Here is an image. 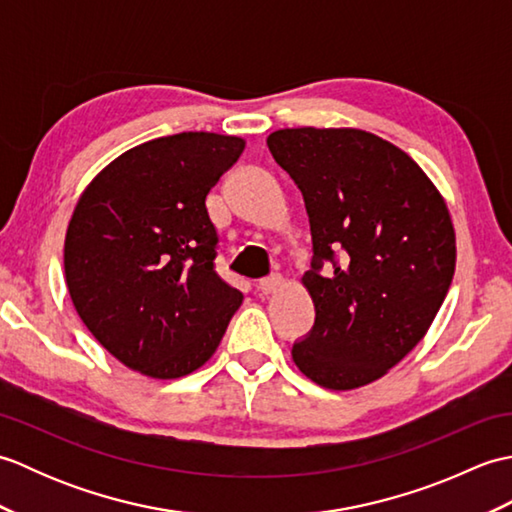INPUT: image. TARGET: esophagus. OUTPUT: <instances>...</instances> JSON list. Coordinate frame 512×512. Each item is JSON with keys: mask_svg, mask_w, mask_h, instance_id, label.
<instances>
[{"mask_svg": "<svg viewBox=\"0 0 512 512\" xmlns=\"http://www.w3.org/2000/svg\"><path fill=\"white\" fill-rule=\"evenodd\" d=\"M281 286H284V279H281L279 275H273V277H266L259 281L257 288L262 295H273V292H277Z\"/></svg>", "mask_w": 512, "mask_h": 512, "instance_id": "esophagus-1", "label": "esophagus"}]
</instances>
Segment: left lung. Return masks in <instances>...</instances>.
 I'll list each match as a JSON object with an SVG mask.
<instances>
[{"label":"left lung","instance_id":"left-lung-1","mask_svg":"<svg viewBox=\"0 0 512 512\" xmlns=\"http://www.w3.org/2000/svg\"><path fill=\"white\" fill-rule=\"evenodd\" d=\"M266 143L299 187L312 233L301 281L317 317L292 361L325 389L374 383L422 341L447 297V202L405 151L363 129H279ZM325 261L333 273L321 276Z\"/></svg>","mask_w":512,"mask_h":512}]
</instances>
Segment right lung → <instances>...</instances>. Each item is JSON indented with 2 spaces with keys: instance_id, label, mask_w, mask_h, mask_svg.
I'll use <instances>...</instances> for the list:
<instances>
[{
  "instance_id": "obj_1",
  "label": "right lung",
  "mask_w": 512,
  "mask_h": 512,
  "mask_svg": "<svg viewBox=\"0 0 512 512\" xmlns=\"http://www.w3.org/2000/svg\"><path fill=\"white\" fill-rule=\"evenodd\" d=\"M244 147L211 132L149 140L112 160L74 206L65 284L85 328L134 372H195L242 306V292L215 273L206 195Z\"/></svg>"
}]
</instances>
